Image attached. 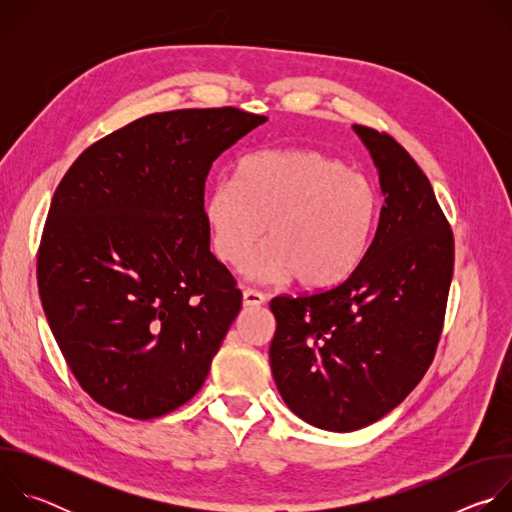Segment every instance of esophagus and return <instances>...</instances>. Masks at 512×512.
Instances as JSON below:
<instances>
[{
	"label": "esophagus",
	"mask_w": 512,
	"mask_h": 512,
	"mask_svg": "<svg viewBox=\"0 0 512 512\" xmlns=\"http://www.w3.org/2000/svg\"><path fill=\"white\" fill-rule=\"evenodd\" d=\"M265 300H267L265 294H261V291H257V289H251V287H249V289L243 291V304L249 306V308L261 306Z\"/></svg>",
	"instance_id": "obj_1"
}]
</instances>
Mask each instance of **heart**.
Returning <instances> with one entry per match:
<instances>
[{
	"instance_id": "obj_1",
	"label": "heart",
	"mask_w": 512,
	"mask_h": 512,
	"mask_svg": "<svg viewBox=\"0 0 512 512\" xmlns=\"http://www.w3.org/2000/svg\"><path fill=\"white\" fill-rule=\"evenodd\" d=\"M379 216L375 184L310 148L261 150L243 158L233 180L204 200L214 255L261 281L296 277L306 289L344 281L367 253ZM268 231H264V227Z\"/></svg>"
}]
</instances>
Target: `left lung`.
Listing matches in <instances>:
<instances>
[{
    "instance_id": "left-lung-1",
    "label": "left lung",
    "mask_w": 512,
    "mask_h": 512,
    "mask_svg": "<svg viewBox=\"0 0 512 512\" xmlns=\"http://www.w3.org/2000/svg\"><path fill=\"white\" fill-rule=\"evenodd\" d=\"M354 131L385 196L375 237L342 283L269 304L277 391L300 419L328 431L371 425L423 379L454 273V235L427 176L391 135Z\"/></svg>"
}]
</instances>
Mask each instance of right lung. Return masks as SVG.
<instances>
[{"label":"right lung","instance_id":"right-lung-1","mask_svg":"<svg viewBox=\"0 0 512 512\" xmlns=\"http://www.w3.org/2000/svg\"><path fill=\"white\" fill-rule=\"evenodd\" d=\"M265 115H145L87 148L60 180L38 249L48 326L79 385L154 419L202 387L243 294L210 253L204 182Z\"/></svg>","mask_w":512,"mask_h":512}]
</instances>
